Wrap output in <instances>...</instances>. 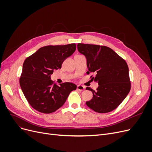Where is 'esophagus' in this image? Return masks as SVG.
I'll return each instance as SVG.
<instances>
[{
    "label": "esophagus",
    "mask_w": 152,
    "mask_h": 152,
    "mask_svg": "<svg viewBox=\"0 0 152 152\" xmlns=\"http://www.w3.org/2000/svg\"><path fill=\"white\" fill-rule=\"evenodd\" d=\"M77 89L79 90L80 91H84L85 89V87L83 86H81V85H79L77 86Z\"/></svg>",
    "instance_id": "obj_1"
}]
</instances>
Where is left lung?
Returning <instances> with one entry per match:
<instances>
[{
    "label": "left lung",
    "mask_w": 152,
    "mask_h": 152,
    "mask_svg": "<svg viewBox=\"0 0 152 152\" xmlns=\"http://www.w3.org/2000/svg\"><path fill=\"white\" fill-rule=\"evenodd\" d=\"M79 53L87 59V66L91 80L98 82V87L93 92V97L86 104L98 113H108L116 109L126 98L131 89L129 68L126 61L115 52L104 45L85 44L77 45Z\"/></svg>",
    "instance_id": "left-lung-1"
}]
</instances>
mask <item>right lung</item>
<instances>
[{
    "label": "right lung",
    "mask_w": 152,
    "mask_h": 152,
    "mask_svg": "<svg viewBox=\"0 0 152 152\" xmlns=\"http://www.w3.org/2000/svg\"><path fill=\"white\" fill-rule=\"evenodd\" d=\"M75 44L47 45L26 58L20 84L31 107L43 113H50L64 104L77 86L65 82L57 86L50 80L54 70L61 68L63 62L75 52Z\"/></svg>",
    "instance_id": "1"
}]
</instances>
